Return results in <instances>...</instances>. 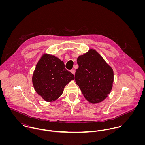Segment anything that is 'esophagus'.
I'll return each mask as SVG.
<instances>
[{"instance_id": "1", "label": "esophagus", "mask_w": 145, "mask_h": 145, "mask_svg": "<svg viewBox=\"0 0 145 145\" xmlns=\"http://www.w3.org/2000/svg\"><path fill=\"white\" fill-rule=\"evenodd\" d=\"M71 72L73 74V75H75V70H74V69H72V70H71Z\"/></svg>"}]
</instances>
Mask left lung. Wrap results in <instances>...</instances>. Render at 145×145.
<instances>
[{"label": "left lung", "mask_w": 145, "mask_h": 145, "mask_svg": "<svg viewBox=\"0 0 145 145\" xmlns=\"http://www.w3.org/2000/svg\"><path fill=\"white\" fill-rule=\"evenodd\" d=\"M75 82L83 95L93 104L102 102L110 93L114 80L112 68L95 50L90 49L77 59Z\"/></svg>", "instance_id": "1"}]
</instances>
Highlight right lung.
Here are the masks:
<instances>
[{"label":"right lung","instance_id":"obj_1","mask_svg":"<svg viewBox=\"0 0 145 145\" xmlns=\"http://www.w3.org/2000/svg\"><path fill=\"white\" fill-rule=\"evenodd\" d=\"M74 79L63 61L54 55L44 54L36 65L32 83L37 93L45 101L52 102L62 95L65 86Z\"/></svg>","mask_w":145,"mask_h":145}]
</instances>
